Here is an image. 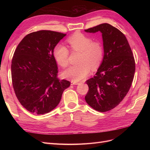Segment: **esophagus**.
Wrapping results in <instances>:
<instances>
[{"label": "esophagus", "mask_w": 150, "mask_h": 150, "mask_svg": "<svg viewBox=\"0 0 150 150\" xmlns=\"http://www.w3.org/2000/svg\"><path fill=\"white\" fill-rule=\"evenodd\" d=\"M79 84V83L75 82V81H71V85H78V84Z\"/></svg>", "instance_id": "esophagus-1"}]
</instances>
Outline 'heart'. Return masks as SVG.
<instances>
[{"label":"heart","mask_w":150,"mask_h":150,"mask_svg":"<svg viewBox=\"0 0 150 150\" xmlns=\"http://www.w3.org/2000/svg\"><path fill=\"white\" fill-rule=\"evenodd\" d=\"M72 51L81 52L78 65L71 66L63 72V76L72 81H80L87 77L91 67L96 69L103 58V49L99 42L82 34H76L67 39ZM54 57L59 65L66 67L69 64V51L65 46L58 44L54 49Z\"/></svg>","instance_id":"b5f03b06"}]
</instances>
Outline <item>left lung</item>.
<instances>
[{
	"label": "left lung",
	"mask_w": 150,
	"mask_h": 150,
	"mask_svg": "<svg viewBox=\"0 0 150 150\" xmlns=\"http://www.w3.org/2000/svg\"><path fill=\"white\" fill-rule=\"evenodd\" d=\"M102 34L104 56L93 78L86 81L89 91L85 100L94 110L108 111L121 103L132 84L135 61L125 35L111 25L104 23L84 30Z\"/></svg>",
	"instance_id": "obj_1"
}]
</instances>
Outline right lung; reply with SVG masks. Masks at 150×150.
Masks as SVG:
<instances>
[{
    "label": "right lung",
    "mask_w": 150,
    "mask_h": 150,
    "mask_svg": "<svg viewBox=\"0 0 150 150\" xmlns=\"http://www.w3.org/2000/svg\"><path fill=\"white\" fill-rule=\"evenodd\" d=\"M66 34L39 30L23 38L13 54L11 76L13 89L21 104L36 115H44L59 103L69 81L57 78L54 49Z\"/></svg>",
    "instance_id": "1"
}]
</instances>
